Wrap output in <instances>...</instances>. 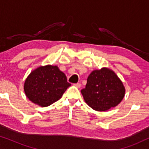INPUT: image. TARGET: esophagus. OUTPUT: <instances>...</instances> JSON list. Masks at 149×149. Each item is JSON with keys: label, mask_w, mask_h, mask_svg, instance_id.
I'll return each instance as SVG.
<instances>
[{"label": "esophagus", "mask_w": 149, "mask_h": 149, "mask_svg": "<svg viewBox=\"0 0 149 149\" xmlns=\"http://www.w3.org/2000/svg\"><path fill=\"white\" fill-rule=\"evenodd\" d=\"M74 86L78 87V88H80V87H81V83H74Z\"/></svg>", "instance_id": "1"}]
</instances>
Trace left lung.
Returning a JSON list of instances; mask_svg holds the SVG:
<instances>
[{
    "label": "left lung",
    "instance_id": "8db88e82",
    "mask_svg": "<svg viewBox=\"0 0 149 149\" xmlns=\"http://www.w3.org/2000/svg\"><path fill=\"white\" fill-rule=\"evenodd\" d=\"M123 83L113 70L103 68L93 70L81 89L85 102L93 110L105 111L121 102L125 95Z\"/></svg>",
    "mask_w": 149,
    "mask_h": 149
}]
</instances>
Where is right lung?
Segmentation results:
<instances>
[{
    "label": "right lung",
    "instance_id": "1",
    "mask_svg": "<svg viewBox=\"0 0 149 149\" xmlns=\"http://www.w3.org/2000/svg\"><path fill=\"white\" fill-rule=\"evenodd\" d=\"M70 85L58 66L47 65L32 71L25 81L24 89L30 101L44 107L61 98Z\"/></svg>",
    "mask_w": 149,
    "mask_h": 149
}]
</instances>
